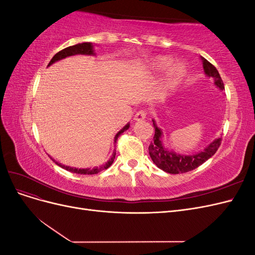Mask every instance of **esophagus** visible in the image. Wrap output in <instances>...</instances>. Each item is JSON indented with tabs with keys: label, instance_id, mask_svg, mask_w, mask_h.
Wrapping results in <instances>:
<instances>
[{
	"label": "esophagus",
	"instance_id": "esophagus-1",
	"mask_svg": "<svg viewBox=\"0 0 255 255\" xmlns=\"http://www.w3.org/2000/svg\"><path fill=\"white\" fill-rule=\"evenodd\" d=\"M145 117H146V112L141 110V111L136 112V114L134 116V120H136V121H142V120L145 119Z\"/></svg>",
	"mask_w": 255,
	"mask_h": 255
}]
</instances>
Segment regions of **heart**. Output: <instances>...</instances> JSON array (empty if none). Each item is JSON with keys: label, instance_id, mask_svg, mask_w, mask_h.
Wrapping results in <instances>:
<instances>
[{"label": "heart", "instance_id": "heart-1", "mask_svg": "<svg viewBox=\"0 0 255 255\" xmlns=\"http://www.w3.org/2000/svg\"><path fill=\"white\" fill-rule=\"evenodd\" d=\"M172 59L168 56H156L149 61L150 70L159 73L164 72L171 66ZM185 74V67L182 64L174 65L169 71V82L171 84L179 82Z\"/></svg>", "mask_w": 255, "mask_h": 255}]
</instances>
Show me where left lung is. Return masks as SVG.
I'll return each mask as SVG.
<instances>
[{
  "mask_svg": "<svg viewBox=\"0 0 255 255\" xmlns=\"http://www.w3.org/2000/svg\"><path fill=\"white\" fill-rule=\"evenodd\" d=\"M202 61L205 74L214 79L216 86L219 87L221 90L225 89V85H223L220 74L217 69H216V67L203 57ZM153 127L154 129H155V133H154L153 141L149 145L150 156L153 160V163L159 169L170 174L185 173L194 170V169L205 163L208 158H211L214 154L217 152L221 144L222 138H217V139L214 140L210 145H207V148L202 152L194 154V155H179V154H176L174 152L167 151L163 146V144H161V130L156 127L155 121L154 120Z\"/></svg>",
  "mask_w": 255,
  "mask_h": 255,
  "instance_id": "1",
  "label": "left lung"
}]
</instances>
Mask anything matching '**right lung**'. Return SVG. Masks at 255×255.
<instances>
[{"mask_svg": "<svg viewBox=\"0 0 255 255\" xmlns=\"http://www.w3.org/2000/svg\"><path fill=\"white\" fill-rule=\"evenodd\" d=\"M76 54H85V55H92L94 54V49H92V44L90 42H84V43H79V44H75V45H71V47H68L64 50L59 51L58 53H56L55 55L53 56V58L51 59V61L49 63L48 66L52 65L53 63H55V61L57 60H60L63 58H66L68 56H72V55H76ZM129 128V125H127L125 128H123L120 132H118V134L115 136V142L117 141L118 137L125 132V130H127L128 128ZM115 156H116V152L113 153V156L110 158V160L107 161V163L101 167H97V168H94V169H76V168H71V167H67L65 165H61V164H58L57 161H55L53 159V161H55V164H57L58 166H60L61 168L66 169V170L70 171V172H73V173H80V174H97L98 172L102 171V170H105V169H107L109 167L112 166V164L114 163V159H115Z\"/></svg>", "mask_w": 255, "mask_h": 255, "instance_id": "add662e5", "label": "right lung"}]
</instances>
